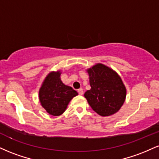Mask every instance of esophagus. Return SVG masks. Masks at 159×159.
I'll return each mask as SVG.
<instances>
[{
	"label": "esophagus",
	"instance_id": "34e87169",
	"mask_svg": "<svg viewBox=\"0 0 159 159\" xmlns=\"http://www.w3.org/2000/svg\"><path fill=\"white\" fill-rule=\"evenodd\" d=\"M78 94H79V95H82V94H83V89H82V88L78 89Z\"/></svg>",
	"mask_w": 159,
	"mask_h": 159
}]
</instances>
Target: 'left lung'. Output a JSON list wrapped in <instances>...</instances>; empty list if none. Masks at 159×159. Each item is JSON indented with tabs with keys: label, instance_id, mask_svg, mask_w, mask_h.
Masks as SVG:
<instances>
[{
	"label": "left lung",
	"instance_id": "8db88e82",
	"mask_svg": "<svg viewBox=\"0 0 159 159\" xmlns=\"http://www.w3.org/2000/svg\"><path fill=\"white\" fill-rule=\"evenodd\" d=\"M91 89L84 97L98 114L110 116L120 110L125 102L126 90L121 78L114 70L98 63L87 70Z\"/></svg>",
	"mask_w": 159,
	"mask_h": 159
}]
</instances>
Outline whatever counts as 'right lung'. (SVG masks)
I'll use <instances>...</instances> for the list:
<instances>
[{
    "mask_svg": "<svg viewBox=\"0 0 159 159\" xmlns=\"http://www.w3.org/2000/svg\"><path fill=\"white\" fill-rule=\"evenodd\" d=\"M60 76V72L49 73L39 93L42 106L53 116H59L63 114L70 100L78 95V93L72 87L63 84Z\"/></svg>",
    "mask_w": 159,
    "mask_h": 159,
    "instance_id": "add662e5",
    "label": "right lung"
}]
</instances>
